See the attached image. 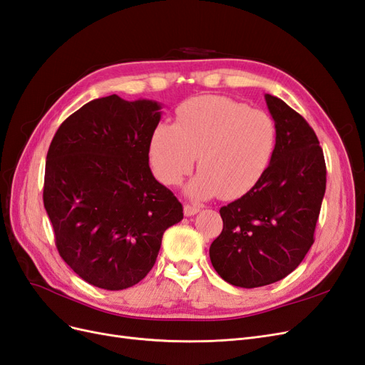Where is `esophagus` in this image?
Wrapping results in <instances>:
<instances>
[{
	"label": "esophagus",
	"mask_w": 365,
	"mask_h": 365,
	"mask_svg": "<svg viewBox=\"0 0 365 365\" xmlns=\"http://www.w3.org/2000/svg\"><path fill=\"white\" fill-rule=\"evenodd\" d=\"M197 212H200V205H196V204H184V215L185 216H193V215H196Z\"/></svg>",
	"instance_id": "1"
}]
</instances>
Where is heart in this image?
Wrapping results in <instances>:
<instances>
[{
    "mask_svg": "<svg viewBox=\"0 0 365 365\" xmlns=\"http://www.w3.org/2000/svg\"><path fill=\"white\" fill-rule=\"evenodd\" d=\"M277 145L274 120L260 109L220 96L190 98L150 138V163L161 182L180 184L197 158L200 172L187 185L197 200H231L251 190L268 170Z\"/></svg>",
    "mask_w": 365,
    "mask_h": 365,
    "instance_id": "1",
    "label": "heart"
}]
</instances>
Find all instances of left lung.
<instances>
[{
  "mask_svg": "<svg viewBox=\"0 0 365 365\" xmlns=\"http://www.w3.org/2000/svg\"><path fill=\"white\" fill-rule=\"evenodd\" d=\"M277 145L262 180L219 210L224 228L210 247L227 283L260 288L284 279L314 244L326 192L323 149L307 121L279 97L264 94Z\"/></svg>",
  "mask_w": 365,
  "mask_h": 365,
  "instance_id": "obj_1",
  "label": "left lung"
}]
</instances>
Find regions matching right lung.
<instances>
[{
    "label": "right lung",
    "mask_w": 365,
    "mask_h": 365,
    "mask_svg": "<svg viewBox=\"0 0 365 365\" xmlns=\"http://www.w3.org/2000/svg\"><path fill=\"white\" fill-rule=\"evenodd\" d=\"M153 101L113 94L77 109L47 153L43 207L65 263L97 288L137 284L155 264L164 231L182 205L149 168Z\"/></svg>",
    "instance_id": "obj_1"
}]
</instances>
